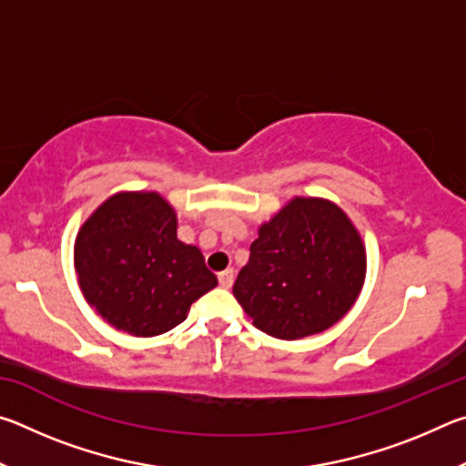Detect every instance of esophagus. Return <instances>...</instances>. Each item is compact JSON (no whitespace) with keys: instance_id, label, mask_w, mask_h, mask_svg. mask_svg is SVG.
Returning a JSON list of instances; mask_svg holds the SVG:
<instances>
[{"instance_id":"esophagus-1","label":"esophagus","mask_w":466,"mask_h":466,"mask_svg":"<svg viewBox=\"0 0 466 466\" xmlns=\"http://www.w3.org/2000/svg\"><path fill=\"white\" fill-rule=\"evenodd\" d=\"M218 281L219 286H222L224 289H230L232 283H234V271L232 269H226L218 275Z\"/></svg>"}]
</instances>
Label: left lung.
<instances>
[{
  "label": "left lung",
  "mask_w": 466,
  "mask_h": 466,
  "mask_svg": "<svg viewBox=\"0 0 466 466\" xmlns=\"http://www.w3.org/2000/svg\"><path fill=\"white\" fill-rule=\"evenodd\" d=\"M364 278V242L345 211L319 197H294L258 228L232 291L258 330L294 341L341 320Z\"/></svg>",
  "instance_id": "obj_1"
}]
</instances>
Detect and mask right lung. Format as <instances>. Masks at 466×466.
Returning a JSON list of instances; mask_svg holds the SVG:
<instances>
[{"instance_id":"1","label":"right lung","mask_w":466,"mask_h":466,"mask_svg":"<svg viewBox=\"0 0 466 466\" xmlns=\"http://www.w3.org/2000/svg\"><path fill=\"white\" fill-rule=\"evenodd\" d=\"M74 263L86 302L136 337L175 329L218 286L201 250L177 238L175 209L154 191L108 197L77 232Z\"/></svg>"}]
</instances>
